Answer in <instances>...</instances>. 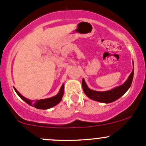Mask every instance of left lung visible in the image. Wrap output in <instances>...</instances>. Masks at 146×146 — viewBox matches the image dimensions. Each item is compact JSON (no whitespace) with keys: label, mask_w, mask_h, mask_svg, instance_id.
Listing matches in <instances>:
<instances>
[{"label":"left lung","mask_w":146,"mask_h":146,"mask_svg":"<svg viewBox=\"0 0 146 146\" xmlns=\"http://www.w3.org/2000/svg\"><path fill=\"white\" fill-rule=\"evenodd\" d=\"M133 78V69L124 83L107 91H102V92H100V91H95L93 90L90 89L88 85H87L84 78H82V87L85 94L90 99L97 102H100L102 103L107 104V103L112 102L117 100L119 98H120L122 95L126 93V91L129 89V88L131 85Z\"/></svg>","instance_id":"1"}]
</instances>
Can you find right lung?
I'll list each match as a JSON object with an SVG mask.
<instances>
[{"instance_id": "obj_1", "label": "right lung", "mask_w": 146, "mask_h": 146, "mask_svg": "<svg viewBox=\"0 0 146 146\" xmlns=\"http://www.w3.org/2000/svg\"><path fill=\"white\" fill-rule=\"evenodd\" d=\"M15 91L16 92V93L17 94L19 97L23 100V101L25 102L26 103H27L28 104H29L30 106L32 107H35V108L39 109V110H48V109L51 108V107H54L56 104H58V103L61 102L62 100L63 95H64V85L63 84L62 86L60 88L59 92H58L56 95L52 97V98H46V99H43V100H31L27 99V98H25L24 96L21 95L15 88H14Z\"/></svg>"}]
</instances>
